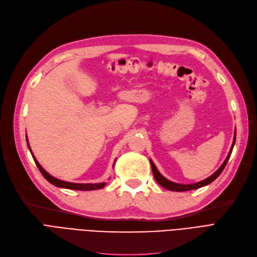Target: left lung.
I'll use <instances>...</instances> for the list:
<instances>
[{
	"instance_id": "left-lung-1",
	"label": "left lung",
	"mask_w": 257,
	"mask_h": 257,
	"mask_svg": "<svg viewBox=\"0 0 257 257\" xmlns=\"http://www.w3.org/2000/svg\"><path fill=\"white\" fill-rule=\"evenodd\" d=\"M235 141H236V129L234 131V139H233V143H232V146H231V149L229 151V154H227L225 160L223 161V163L221 164V166L218 168L216 172L210 176L208 178L202 180V181H199V182H196V183H193V184H180V183H176V182H173L170 181V180L166 179L162 174H161L157 166L155 165V163L153 162V160L149 159L150 161V165H151V169H153V173H154V176H155V179L156 181L161 185L163 186L164 188L168 189V191H173V192H186V191H192V189H197V188H200V187H203L205 185H208L210 183H212L215 179L218 178V176H219L222 170L224 169L227 161H229L230 157H231V154H232V150H233V147L235 145Z\"/></svg>"
}]
</instances>
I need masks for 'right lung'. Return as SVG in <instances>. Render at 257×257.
I'll use <instances>...</instances> for the list:
<instances>
[{
    "mask_svg": "<svg viewBox=\"0 0 257 257\" xmlns=\"http://www.w3.org/2000/svg\"><path fill=\"white\" fill-rule=\"evenodd\" d=\"M26 143H27V147L28 149H30L31 154L33 156V159L35 161V163L37 165V167L39 168L40 173L43 175V177L49 181L51 184L57 186V187H60V188H68V189H75V191H95V189H100L102 188L104 185H106V183L104 182H101V183H73V182H66V181H62V180L60 179H57L55 177H53L52 175H50L49 173L46 172V170L39 164V162H38L36 157L34 156L33 151L31 149V146H30V143H28V139H27V136H26ZM115 162H116V159L114 160V164H113V167L114 165H115Z\"/></svg>",
    "mask_w": 257,
    "mask_h": 257,
    "instance_id": "1",
    "label": "right lung"
}]
</instances>
